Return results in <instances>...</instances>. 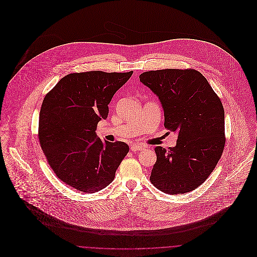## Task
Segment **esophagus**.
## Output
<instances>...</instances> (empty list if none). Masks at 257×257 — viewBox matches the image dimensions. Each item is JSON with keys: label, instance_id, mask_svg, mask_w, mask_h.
Masks as SVG:
<instances>
[{"label": "esophagus", "instance_id": "34e87169", "mask_svg": "<svg viewBox=\"0 0 257 257\" xmlns=\"http://www.w3.org/2000/svg\"><path fill=\"white\" fill-rule=\"evenodd\" d=\"M144 147L142 145H137V144H133L131 146V150L132 151H138V150H142Z\"/></svg>", "mask_w": 257, "mask_h": 257}]
</instances>
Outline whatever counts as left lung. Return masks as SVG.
<instances>
[{
  "mask_svg": "<svg viewBox=\"0 0 257 257\" xmlns=\"http://www.w3.org/2000/svg\"><path fill=\"white\" fill-rule=\"evenodd\" d=\"M159 99L164 126L177 134L168 150L154 148L156 162L150 181L163 193L176 195L204 183L221 156L224 110L207 79L194 69H163L140 75Z\"/></svg>",
  "mask_w": 257,
  "mask_h": 257,
  "instance_id": "obj_1",
  "label": "left lung"
}]
</instances>
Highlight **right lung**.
Returning <instances> with one entry per match:
<instances>
[{"label":"right lung","mask_w":257,"mask_h":257,"mask_svg":"<svg viewBox=\"0 0 257 257\" xmlns=\"http://www.w3.org/2000/svg\"><path fill=\"white\" fill-rule=\"evenodd\" d=\"M133 71H89L63 77L45 96L39 113L38 139L56 176L83 193L111 183L128 146L102 142L97 124L106 119L110 100Z\"/></svg>","instance_id":"add662e5"}]
</instances>
